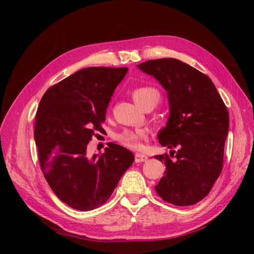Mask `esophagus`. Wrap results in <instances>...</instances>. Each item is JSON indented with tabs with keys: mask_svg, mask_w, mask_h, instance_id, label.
<instances>
[{
	"mask_svg": "<svg viewBox=\"0 0 254 254\" xmlns=\"http://www.w3.org/2000/svg\"><path fill=\"white\" fill-rule=\"evenodd\" d=\"M134 159H135L136 163H140V162H145V161H147L148 158H147V156L142 155V153H135Z\"/></svg>",
	"mask_w": 254,
	"mask_h": 254,
	"instance_id": "34e87169",
	"label": "esophagus"
}]
</instances>
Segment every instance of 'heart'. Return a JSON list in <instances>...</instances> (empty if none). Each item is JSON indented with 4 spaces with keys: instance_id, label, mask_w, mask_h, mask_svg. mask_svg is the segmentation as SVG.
<instances>
[{
    "instance_id": "b5f03b06",
    "label": "heart",
    "mask_w": 254,
    "mask_h": 254,
    "mask_svg": "<svg viewBox=\"0 0 254 254\" xmlns=\"http://www.w3.org/2000/svg\"><path fill=\"white\" fill-rule=\"evenodd\" d=\"M132 98L137 105L144 108V107L149 102H151L152 99H159V92L151 87H136L132 91ZM146 137H147V133H146L145 130L126 129L124 131L117 134L115 140L127 148L140 149L143 146V141Z\"/></svg>"
}]
</instances>
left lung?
Segmentation results:
<instances>
[{
	"instance_id": "8db88e82",
	"label": "left lung",
	"mask_w": 254,
	"mask_h": 254,
	"mask_svg": "<svg viewBox=\"0 0 254 254\" xmlns=\"http://www.w3.org/2000/svg\"><path fill=\"white\" fill-rule=\"evenodd\" d=\"M137 67L167 91L170 118L158 139L164 147L177 148L155 156L166 166L155 190L168 203L195 204L210 193L222 171L227 107L205 74L178 59L148 60Z\"/></svg>"
}]
</instances>
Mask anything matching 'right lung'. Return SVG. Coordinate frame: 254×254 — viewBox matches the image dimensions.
<instances>
[{"instance_id":"right-lung-1","label":"right lung","mask_w":254,"mask_h":254,"mask_svg":"<svg viewBox=\"0 0 254 254\" xmlns=\"http://www.w3.org/2000/svg\"><path fill=\"white\" fill-rule=\"evenodd\" d=\"M127 67L91 66L54 84L36 113L35 142L41 171L61 201L90 211L108 200L133 153L109 143L102 155L90 158L87 147L103 131L106 110Z\"/></svg>"}]
</instances>
